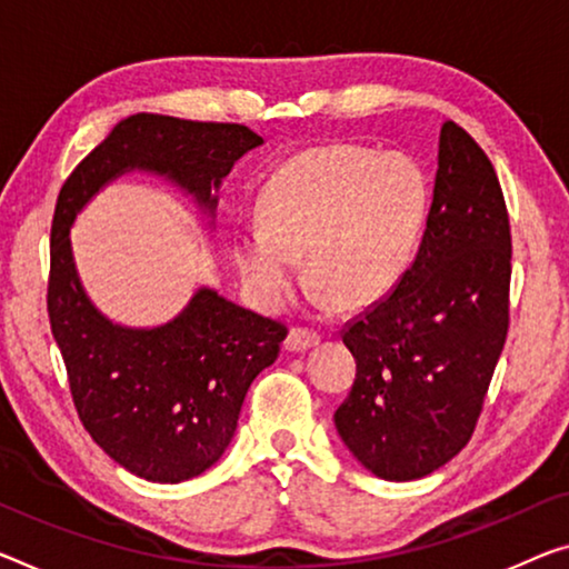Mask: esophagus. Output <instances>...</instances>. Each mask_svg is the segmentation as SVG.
I'll use <instances>...</instances> for the list:
<instances>
[{
	"label": "esophagus",
	"mask_w": 569,
	"mask_h": 569,
	"mask_svg": "<svg viewBox=\"0 0 569 569\" xmlns=\"http://www.w3.org/2000/svg\"><path fill=\"white\" fill-rule=\"evenodd\" d=\"M320 343V336L315 333V330L308 328H292L290 336L284 338V348L292 353H302L308 351V348H315Z\"/></svg>",
	"instance_id": "1"
}]
</instances>
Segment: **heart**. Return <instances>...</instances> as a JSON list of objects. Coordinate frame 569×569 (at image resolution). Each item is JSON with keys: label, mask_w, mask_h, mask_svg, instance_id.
Segmentation results:
<instances>
[{"label": "heart", "mask_w": 569, "mask_h": 569, "mask_svg": "<svg viewBox=\"0 0 569 569\" xmlns=\"http://www.w3.org/2000/svg\"><path fill=\"white\" fill-rule=\"evenodd\" d=\"M427 211V182L405 157L358 147H320L292 157L269 178L261 218L236 241L249 292L277 308L308 282L340 308H361L399 282Z\"/></svg>", "instance_id": "b5f03b06"}]
</instances>
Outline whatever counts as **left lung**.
<instances>
[{"mask_svg":"<svg viewBox=\"0 0 569 569\" xmlns=\"http://www.w3.org/2000/svg\"><path fill=\"white\" fill-rule=\"evenodd\" d=\"M511 226L496 170L456 121L440 129L417 257L343 330L356 358L336 430L383 480L430 476L466 448L509 333Z\"/></svg>","mask_w":569,"mask_h":569,"instance_id":"1","label":"left lung"}]
</instances>
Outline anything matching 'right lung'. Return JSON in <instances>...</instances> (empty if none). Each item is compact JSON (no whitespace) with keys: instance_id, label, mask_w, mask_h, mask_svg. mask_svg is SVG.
<instances>
[{"instance_id":"obj_1","label":"right lung","mask_w":569,"mask_h":569,"mask_svg":"<svg viewBox=\"0 0 569 569\" xmlns=\"http://www.w3.org/2000/svg\"><path fill=\"white\" fill-rule=\"evenodd\" d=\"M261 142L243 124L134 113L60 188L50 229L52 338L86 432L121 468L152 483L196 478L223 456L243 397L277 361L287 328L208 287L164 326H113L83 292L68 233L107 182L132 170L162 174L213 216V190Z\"/></svg>"}]
</instances>
